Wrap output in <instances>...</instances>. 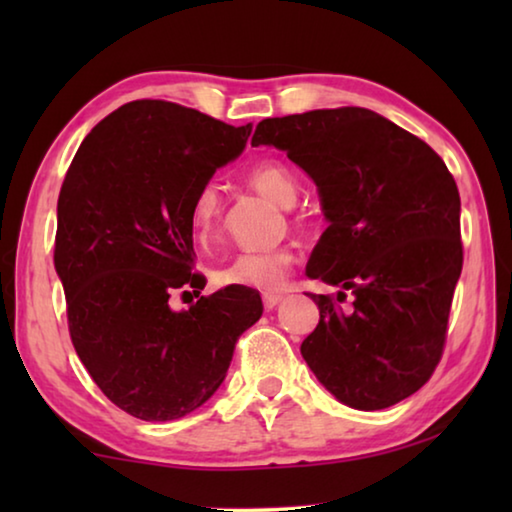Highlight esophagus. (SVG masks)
<instances>
[{
  "label": "esophagus",
  "mask_w": 512,
  "mask_h": 512,
  "mask_svg": "<svg viewBox=\"0 0 512 512\" xmlns=\"http://www.w3.org/2000/svg\"><path fill=\"white\" fill-rule=\"evenodd\" d=\"M282 293H264V307L266 309H275L282 302Z\"/></svg>",
  "instance_id": "1"
}]
</instances>
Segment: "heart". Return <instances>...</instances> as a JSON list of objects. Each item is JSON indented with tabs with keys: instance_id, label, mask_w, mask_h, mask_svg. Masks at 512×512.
Instances as JSON below:
<instances>
[{
	"instance_id": "b5f03b06",
	"label": "heart",
	"mask_w": 512,
	"mask_h": 512,
	"mask_svg": "<svg viewBox=\"0 0 512 512\" xmlns=\"http://www.w3.org/2000/svg\"><path fill=\"white\" fill-rule=\"evenodd\" d=\"M248 183L257 192L271 198L277 205H291L298 196V183L293 173L280 162H259L248 171ZM221 216V192L216 183H205L189 205V223L194 237L207 241L219 225ZM293 253L289 248L257 250V253H241L232 257L219 271V282L230 287H246L255 291H280L287 284Z\"/></svg>"
}]
</instances>
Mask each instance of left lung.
Returning a JSON list of instances; mask_svg holds the SVG:
<instances>
[{"label": "left lung", "instance_id": "1", "mask_svg": "<svg viewBox=\"0 0 512 512\" xmlns=\"http://www.w3.org/2000/svg\"><path fill=\"white\" fill-rule=\"evenodd\" d=\"M275 146L314 180L327 228L307 275L341 287L311 296L320 320L302 359L341 404L388 409L427 384L443 354L463 268L461 196L440 155L366 108L259 121L253 146Z\"/></svg>", "mask_w": 512, "mask_h": 512}]
</instances>
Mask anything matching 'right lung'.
Returning <instances> with one entry per match:
<instances>
[{
    "mask_svg": "<svg viewBox=\"0 0 512 512\" xmlns=\"http://www.w3.org/2000/svg\"><path fill=\"white\" fill-rule=\"evenodd\" d=\"M250 131L178 103L133 101L99 121L69 164L54 250L69 334L103 395L140 420H178L210 400L264 311L246 287L189 310L168 305L176 290L205 287L189 205Z\"/></svg>",
    "mask_w": 512,
    "mask_h": 512,
    "instance_id": "1",
    "label": "right lung"
}]
</instances>
